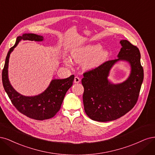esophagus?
Masks as SVG:
<instances>
[{"instance_id":"obj_1","label":"esophagus","mask_w":155,"mask_h":155,"mask_svg":"<svg viewBox=\"0 0 155 155\" xmlns=\"http://www.w3.org/2000/svg\"><path fill=\"white\" fill-rule=\"evenodd\" d=\"M80 82H81V78H80L79 77H75L74 78V82L75 84H78Z\"/></svg>"}]
</instances>
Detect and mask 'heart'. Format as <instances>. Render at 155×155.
<instances>
[{"label": "heart", "instance_id": "heart-1", "mask_svg": "<svg viewBox=\"0 0 155 155\" xmlns=\"http://www.w3.org/2000/svg\"><path fill=\"white\" fill-rule=\"evenodd\" d=\"M71 58L77 63H83L85 69H92L101 65L108 56V51L101 48L99 44H89L73 49ZM64 63L68 66L72 64L69 58H65Z\"/></svg>", "mask_w": 155, "mask_h": 155}]
</instances>
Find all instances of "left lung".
Masks as SVG:
<instances>
[{
    "label": "left lung",
    "instance_id": "8db88e82",
    "mask_svg": "<svg viewBox=\"0 0 155 155\" xmlns=\"http://www.w3.org/2000/svg\"><path fill=\"white\" fill-rule=\"evenodd\" d=\"M120 43L122 48L117 58L85 73L82 79L84 111L93 120H117L130 111L137 102L143 79L140 53L127 40ZM121 61L130 65V73L122 83H114L108 77L112 67Z\"/></svg>",
    "mask_w": 155,
    "mask_h": 155
}]
</instances>
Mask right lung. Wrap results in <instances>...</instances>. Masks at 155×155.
<instances>
[{"label": "right lung", "instance_id": "obj_1", "mask_svg": "<svg viewBox=\"0 0 155 155\" xmlns=\"http://www.w3.org/2000/svg\"><path fill=\"white\" fill-rule=\"evenodd\" d=\"M23 41L42 42L43 36L35 33H24L18 36L14 46L9 49L2 71L4 88L17 110L25 115L38 120L53 117L61 109L65 94L70 88L74 80L73 74L64 79H53L45 90L35 96H25L17 92L9 82L8 77L9 59L10 54L18 43Z\"/></svg>", "mask_w": 155, "mask_h": 155}]
</instances>
